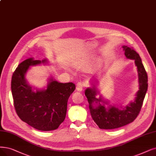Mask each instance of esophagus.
<instances>
[{
  "mask_svg": "<svg viewBox=\"0 0 156 156\" xmlns=\"http://www.w3.org/2000/svg\"><path fill=\"white\" fill-rule=\"evenodd\" d=\"M83 87H84L83 84L81 82H79L76 85V90L78 91H81L83 89Z\"/></svg>",
  "mask_w": 156,
  "mask_h": 156,
  "instance_id": "esophagus-1",
  "label": "esophagus"
}]
</instances>
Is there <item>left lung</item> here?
I'll return each mask as SVG.
<instances>
[{
  "label": "left lung",
  "mask_w": 156,
  "mask_h": 156,
  "mask_svg": "<svg viewBox=\"0 0 156 156\" xmlns=\"http://www.w3.org/2000/svg\"><path fill=\"white\" fill-rule=\"evenodd\" d=\"M125 52L126 57L129 59L134 60L138 73L139 90L136 94L134 101H131L125 107L119 109L115 105L109 104V102L104 101L102 97L99 98L96 96L99 91L96 87L97 80L91 83V88H88L85 90V95L88 98L90 113L93 120L97 123L100 129H113L123 127L133 122L138 116L141 110L143 100L145 98L148 89L147 73L143 66L140 55L134 50L126 45L122 46ZM102 102L101 104L100 102ZM108 105V108L105 104Z\"/></svg>",
  "instance_id": "1"
}]
</instances>
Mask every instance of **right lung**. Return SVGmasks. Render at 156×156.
<instances>
[{"instance_id": "add662e5", "label": "right lung", "mask_w": 156, "mask_h": 156, "mask_svg": "<svg viewBox=\"0 0 156 156\" xmlns=\"http://www.w3.org/2000/svg\"><path fill=\"white\" fill-rule=\"evenodd\" d=\"M47 59H26L16 68L11 79V92L18 116L30 126L42 131L56 129L66 117L68 98L76 89L72 83L48 79L47 88L38 90L26 79L29 67L47 64Z\"/></svg>"}]
</instances>
